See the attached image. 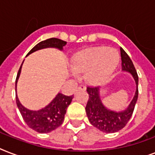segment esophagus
Listing matches in <instances>:
<instances>
[{"instance_id": "34e87169", "label": "esophagus", "mask_w": 155, "mask_h": 155, "mask_svg": "<svg viewBox=\"0 0 155 155\" xmlns=\"http://www.w3.org/2000/svg\"><path fill=\"white\" fill-rule=\"evenodd\" d=\"M77 90H84V91H85L86 90V87H85L84 85H80L77 87Z\"/></svg>"}]
</instances>
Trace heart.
Wrapping results in <instances>:
<instances>
[{
	"instance_id": "heart-1",
	"label": "heart",
	"mask_w": 155,
	"mask_h": 155,
	"mask_svg": "<svg viewBox=\"0 0 155 155\" xmlns=\"http://www.w3.org/2000/svg\"><path fill=\"white\" fill-rule=\"evenodd\" d=\"M120 56L115 49L92 47L78 52L73 58V75L85 72V79L93 85L105 83L117 67Z\"/></svg>"
}]
</instances>
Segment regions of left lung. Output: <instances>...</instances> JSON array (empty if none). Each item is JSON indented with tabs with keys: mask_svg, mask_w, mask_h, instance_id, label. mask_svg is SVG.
Returning <instances> with one entry per match:
<instances>
[{
	"mask_svg": "<svg viewBox=\"0 0 155 155\" xmlns=\"http://www.w3.org/2000/svg\"><path fill=\"white\" fill-rule=\"evenodd\" d=\"M121 70L130 73L136 84V91L130 104L122 111H113L103 104L100 94L99 87H87L89 95L87 105L85 108L89 122L94 127L104 133H115L125 127L133 114L135 104L138 97V76L132 60L127 53L120 47Z\"/></svg>",
	"mask_w": 155,
	"mask_h": 155,
	"instance_id": "8db88e82",
	"label": "left lung"
}]
</instances>
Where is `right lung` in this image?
<instances>
[{
  "label": "right lung",
  "mask_w": 155,
  "mask_h": 155,
  "mask_svg": "<svg viewBox=\"0 0 155 155\" xmlns=\"http://www.w3.org/2000/svg\"><path fill=\"white\" fill-rule=\"evenodd\" d=\"M66 44H67V42L65 41L52 38L44 40L38 43L35 47L30 50V51L27 54V55L37 51L38 50L50 48V47L63 51V47L66 46ZM23 62L19 68L17 78H16V92H17V84L20 76ZM73 97H74L73 96L68 97L62 93H58L51 103L48 104L46 107L42 108V109L37 111L30 110L24 107L19 101L17 95H16V102H17L18 109L22 116V118L25 120V122L27 124L28 126L38 133L47 134V133L53 131L54 130L57 129L58 126H60L63 124L68 107L72 101Z\"/></svg>",
  "instance_id": "1"
}]
</instances>
